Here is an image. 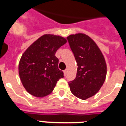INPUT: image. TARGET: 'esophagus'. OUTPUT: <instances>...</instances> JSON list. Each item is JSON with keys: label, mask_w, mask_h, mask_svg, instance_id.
<instances>
[{"label": "esophagus", "mask_w": 126, "mask_h": 126, "mask_svg": "<svg viewBox=\"0 0 126 126\" xmlns=\"http://www.w3.org/2000/svg\"><path fill=\"white\" fill-rule=\"evenodd\" d=\"M67 72H68V70H67V69H66L65 70H64V74L65 76H66V74H67Z\"/></svg>", "instance_id": "34e87169"}]
</instances>
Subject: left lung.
I'll return each mask as SVG.
<instances>
[{
  "mask_svg": "<svg viewBox=\"0 0 126 126\" xmlns=\"http://www.w3.org/2000/svg\"><path fill=\"white\" fill-rule=\"evenodd\" d=\"M67 39L78 66L76 78L68 84L73 94L85 100L96 94L105 82L106 62L98 46L85 34L71 35Z\"/></svg>",
  "mask_w": 126,
  "mask_h": 126,
  "instance_id": "left-lung-1",
  "label": "left lung"
}]
</instances>
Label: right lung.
<instances>
[{
    "mask_svg": "<svg viewBox=\"0 0 126 126\" xmlns=\"http://www.w3.org/2000/svg\"><path fill=\"white\" fill-rule=\"evenodd\" d=\"M65 38L46 34L24 52L19 63V75L24 88L37 97L49 94L64 73L58 69L57 50L66 43Z\"/></svg>",
    "mask_w": 126,
    "mask_h": 126,
    "instance_id": "1",
    "label": "right lung"
}]
</instances>
